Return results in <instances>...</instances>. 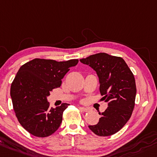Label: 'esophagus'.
<instances>
[{
    "label": "esophagus",
    "instance_id": "obj_1",
    "mask_svg": "<svg viewBox=\"0 0 157 157\" xmlns=\"http://www.w3.org/2000/svg\"><path fill=\"white\" fill-rule=\"evenodd\" d=\"M79 109L83 112H88L90 110V109L88 108H84V107H79Z\"/></svg>",
    "mask_w": 157,
    "mask_h": 157
}]
</instances>
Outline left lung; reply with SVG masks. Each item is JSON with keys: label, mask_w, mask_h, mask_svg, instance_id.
<instances>
[{"label": "left lung", "mask_w": 157, "mask_h": 157, "mask_svg": "<svg viewBox=\"0 0 157 157\" xmlns=\"http://www.w3.org/2000/svg\"><path fill=\"white\" fill-rule=\"evenodd\" d=\"M91 67L98 75L102 100L108 108L99 113L97 124L89 128L98 136H109L120 131L128 122L135 107L136 85L132 72L121 57L105 52L80 59Z\"/></svg>", "instance_id": "obj_1"}]
</instances>
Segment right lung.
Wrapping results in <instances>:
<instances>
[{
    "label": "right lung",
    "instance_id": "1",
    "mask_svg": "<svg viewBox=\"0 0 157 157\" xmlns=\"http://www.w3.org/2000/svg\"><path fill=\"white\" fill-rule=\"evenodd\" d=\"M77 63L78 59H34L21 66L11 84L10 95L16 117L30 134L44 138L59 128L69 104L49 108L47 97L53 89L60 87L64 76Z\"/></svg>",
    "mask_w": 157,
    "mask_h": 157
}]
</instances>
